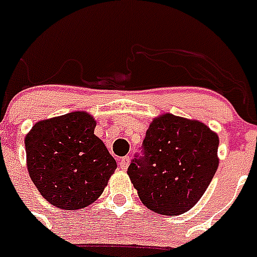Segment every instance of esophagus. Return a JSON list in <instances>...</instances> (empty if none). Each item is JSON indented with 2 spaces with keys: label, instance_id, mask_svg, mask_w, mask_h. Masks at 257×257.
Listing matches in <instances>:
<instances>
[{
  "label": "esophagus",
  "instance_id": "obj_1",
  "mask_svg": "<svg viewBox=\"0 0 257 257\" xmlns=\"http://www.w3.org/2000/svg\"><path fill=\"white\" fill-rule=\"evenodd\" d=\"M128 164H130V158L128 157H123L120 161H119V167H120V170H127V167H128Z\"/></svg>",
  "mask_w": 257,
  "mask_h": 257
}]
</instances>
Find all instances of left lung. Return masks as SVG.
Here are the masks:
<instances>
[{
	"instance_id": "8db88e82",
	"label": "left lung",
	"mask_w": 257,
	"mask_h": 257,
	"mask_svg": "<svg viewBox=\"0 0 257 257\" xmlns=\"http://www.w3.org/2000/svg\"><path fill=\"white\" fill-rule=\"evenodd\" d=\"M219 137L196 119L161 114L143 141L145 157L131 162L127 174L149 210L175 216L199 202L219 166Z\"/></svg>"
}]
</instances>
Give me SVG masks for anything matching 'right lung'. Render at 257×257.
<instances>
[{"instance_id": "add662e5", "label": "right lung", "mask_w": 257, "mask_h": 257, "mask_svg": "<svg viewBox=\"0 0 257 257\" xmlns=\"http://www.w3.org/2000/svg\"><path fill=\"white\" fill-rule=\"evenodd\" d=\"M87 111L42 119L25 137L26 166L37 190L53 206L79 210L103 192L115 159L95 134Z\"/></svg>"}]
</instances>
